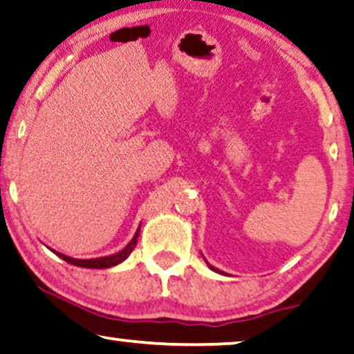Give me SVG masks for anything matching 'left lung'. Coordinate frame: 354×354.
<instances>
[{
    "label": "left lung",
    "mask_w": 354,
    "mask_h": 354,
    "mask_svg": "<svg viewBox=\"0 0 354 354\" xmlns=\"http://www.w3.org/2000/svg\"><path fill=\"white\" fill-rule=\"evenodd\" d=\"M204 261H205V259H204ZM205 263H207V266H209V268H210V270H214V272H216V273H221V275H225V272H221V270H218V268H216V267H214V266H210V263H209V262H207V261H205Z\"/></svg>",
    "instance_id": "obj_1"
}]
</instances>
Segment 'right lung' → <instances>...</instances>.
Wrapping results in <instances>:
<instances>
[{
  "mask_svg": "<svg viewBox=\"0 0 354 354\" xmlns=\"http://www.w3.org/2000/svg\"><path fill=\"white\" fill-rule=\"evenodd\" d=\"M139 232H140V226L138 228V232H136L134 238L131 239V241L126 244V248H122L120 252L116 254H111V256H106V257H97V259H74V257H69L66 256V254H61V252H56L53 251L56 256L63 259L68 263H73V266H77V267H84V268H110V267H115L118 263L124 262L126 259L129 257V254L134 251L136 244H138V238H139Z\"/></svg>",
  "mask_w": 354,
  "mask_h": 354,
  "instance_id": "obj_1",
  "label": "right lung"
}]
</instances>
